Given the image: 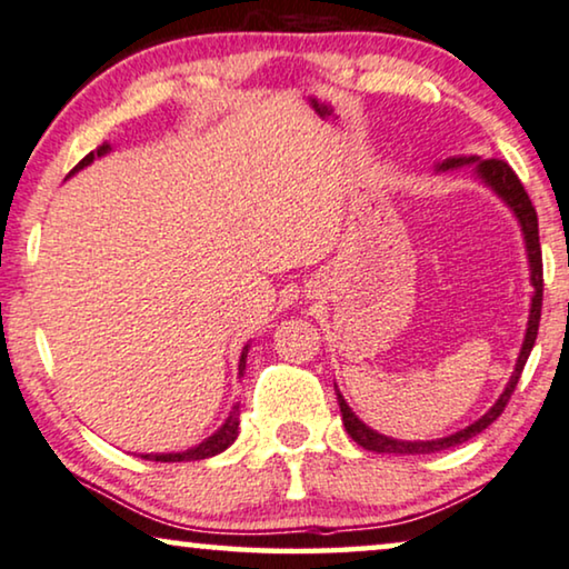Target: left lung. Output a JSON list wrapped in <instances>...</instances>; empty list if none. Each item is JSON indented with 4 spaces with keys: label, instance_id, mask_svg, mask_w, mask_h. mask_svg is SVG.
I'll list each match as a JSON object with an SVG mask.
<instances>
[{
    "label": "left lung",
    "instance_id": "obj_1",
    "mask_svg": "<svg viewBox=\"0 0 569 569\" xmlns=\"http://www.w3.org/2000/svg\"><path fill=\"white\" fill-rule=\"evenodd\" d=\"M475 163L476 167L471 168L475 172V178L482 182L485 188H490L495 196L500 198L502 203L510 208V213L516 216L518 227H521V234H523V244H526V258H528V270H531V309H528V322H526V335H523V346H521V353H518V361L513 373H510V379L506 383V389H502V395L495 399V405L487 410L482 418L471 422V426L456 430L451 436H443V438H430V441H399V438H391V436H383L379 430H373L371 426H366V422L358 418V415L350 410V405L346 402V397L340 395L338 383H335V395H338V405H340V412H342V426H346L348 436L353 438L358 446H363L366 451H376V453H399V456H415V453H436V451H443V448H451V446H459L463 441H469V438H475L482 433L487 426H492L495 420L500 418V412L506 410L510 395H513L518 379H521L523 373V366L528 361V356H531L533 350V342H536V335H539V319H541V291H543V270H541V244H539V219H536V211L531 201H528V193L521 186V180L516 178V172L510 170V167L502 162V159H482L477 154H453V157H446L443 162H436V172H451V170H461V167H470Z\"/></svg>",
    "mask_w": 569,
    "mask_h": 569
}]
</instances>
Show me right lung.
I'll use <instances>...</instances> for the list:
<instances>
[{"mask_svg": "<svg viewBox=\"0 0 569 569\" xmlns=\"http://www.w3.org/2000/svg\"><path fill=\"white\" fill-rule=\"evenodd\" d=\"M110 151H113V147H110V143L106 141V143H102V147L90 151V154H87V157L82 159V162H79V164L74 167V170L69 172V178H71V174H77L79 170H84V167H90V164L94 162V159L110 154ZM250 342H252V340H250ZM250 342H247V346L242 348V356H239V373H237L239 379H242V376H244L247 353H250ZM237 436H239V402L231 405V410H229V415H227V420L221 422V428L213 430V433L208 436V438H203L201 443L190 446V448H186V451L139 453V456H141V459H147V461H201V459H208V456H216V453L227 451V448L237 441Z\"/></svg>", "mask_w": 569, "mask_h": 569, "instance_id": "add662e5", "label": "right lung"}]
</instances>
